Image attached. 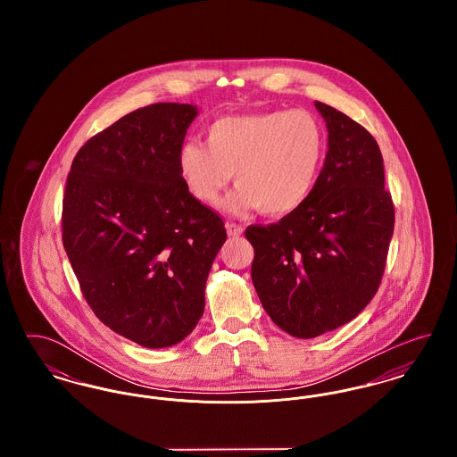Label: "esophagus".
<instances>
[{"label":"esophagus","mask_w":457,"mask_h":457,"mask_svg":"<svg viewBox=\"0 0 457 457\" xmlns=\"http://www.w3.org/2000/svg\"><path fill=\"white\" fill-rule=\"evenodd\" d=\"M226 231H228L229 237H239V235L243 233V226L233 222V220H228V222H226Z\"/></svg>","instance_id":"34e87169"}]
</instances>
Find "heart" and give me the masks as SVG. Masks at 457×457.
Masks as SVG:
<instances>
[{
  "label": "heart",
  "instance_id": "heart-1",
  "mask_svg": "<svg viewBox=\"0 0 457 457\" xmlns=\"http://www.w3.org/2000/svg\"><path fill=\"white\" fill-rule=\"evenodd\" d=\"M207 145L187 142L179 149V173L200 204H216L235 176L233 212L259 209L286 216L312 195L327 153L320 120L306 109L231 114L207 129Z\"/></svg>",
  "mask_w": 457,
  "mask_h": 457
}]
</instances>
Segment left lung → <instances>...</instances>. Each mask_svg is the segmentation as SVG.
I'll list each match as a JSON object with an SVG mask.
<instances>
[{
	"label": "left lung",
	"mask_w": 457,
	"mask_h": 457,
	"mask_svg": "<svg viewBox=\"0 0 457 457\" xmlns=\"http://www.w3.org/2000/svg\"><path fill=\"white\" fill-rule=\"evenodd\" d=\"M328 131L308 200L279 222L252 224V281L272 322L310 339L353 320L375 296L394 233L384 159L367 129L315 101Z\"/></svg>",
	"instance_id": "8db88e82"
}]
</instances>
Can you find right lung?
Masks as SVG:
<instances>
[{
    "mask_svg": "<svg viewBox=\"0 0 457 457\" xmlns=\"http://www.w3.org/2000/svg\"><path fill=\"white\" fill-rule=\"evenodd\" d=\"M195 106L131 111L80 147L63 194V246L96 317L145 348L195 328L226 241L222 218L190 195L179 149Z\"/></svg>",
    "mask_w": 457,
    "mask_h": 457,
    "instance_id": "obj_1",
    "label": "right lung"
}]
</instances>
